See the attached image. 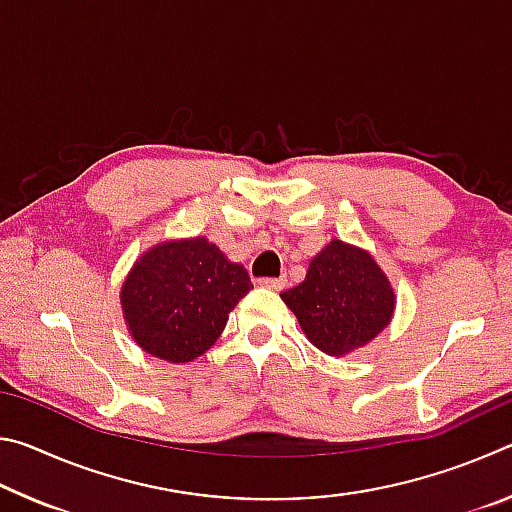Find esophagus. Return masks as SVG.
Here are the masks:
<instances>
[{
  "instance_id": "34e87169",
  "label": "esophagus",
  "mask_w": 512,
  "mask_h": 512,
  "mask_svg": "<svg viewBox=\"0 0 512 512\" xmlns=\"http://www.w3.org/2000/svg\"><path fill=\"white\" fill-rule=\"evenodd\" d=\"M259 284H262V287H266V289L282 291L284 287H287V277H262Z\"/></svg>"
}]
</instances>
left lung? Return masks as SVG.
I'll list each match as a JSON object with an SVG mask.
<instances>
[{"label":"left lung","mask_w":512,"mask_h":512,"mask_svg":"<svg viewBox=\"0 0 512 512\" xmlns=\"http://www.w3.org/2000/svg\"><path fill=\"white\" fill-rule=\"evenodd\" d=\"M311 345L329 357L366 348L391 325L397 296L368 250L332 239L311 259L305 280L282 296Z\"/></svg>","instance_id":"1"}]
</instances>
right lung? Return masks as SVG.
<instances>
[{
	"mask_svg": "<svg viewBox=\"0 0 512 512\" xmlns=\"http://www.w3.org/2000/svg\"><path fill=\"white\" fill-rule=\"evenodd\" d=\"M248 271L198 235L160 241L135 259L119 291L131 339L169 363H189L219 339L250 291Z\"/></svg>",
	"mask_w": 512,
	"mask_h": 512,
	"instance_id": "add662e5",
	"label": "right lung"
}]
</instances>
